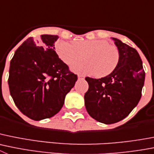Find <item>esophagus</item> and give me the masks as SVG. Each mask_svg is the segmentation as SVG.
I'll return each mask as SVG.
<instances>
[{
    "mask_svg": "<svg viewBox=\"0 0 154 154\" xmlns=\"http://www.w3.org/2000/svg\"><path fill=\"white\" fill-rule=\"evenodd\" d=\"M78 78L79 79H84L85 76L82 75H78Z\"/></svg>",
    "mask_w": 154,
    "mask_h": 154,
    "instance_id": "1",
    "label": "esophagus"
}]
</instances>
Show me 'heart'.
<instances>
[{
	"label": "heart",
	"mask_w": 154,
	"mask_h": 154,
	"mask_svg": "<svg viewBox=\"0 0 154 154\" xmlns=\"http://www.w3.org/2000/svg\"><path fill=\"white\" fill-rule=\"evenodd\" d=\"M58 56L69 66L85 60L87 63L76 65L73 69L78 72L105 77L111 74L118 66L120 53L115 45L103 39L77 40L74 43L58 41L56 43Z\"/></svg>",
	"instance_id": "1"
}]
</instances>
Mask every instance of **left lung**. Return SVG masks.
Returning a JSON list of instances; mask_svg holds the SVG:
<instances>
[{
	"mask_svg": "<svg viewBox=\"0 0 154 154\" xmlns=\"http://www.w3.org/2000/svg\"><path fill=\"white\" fill-rule=\"evenodd\" d=\"M112 39L120 53L118 66L104 78L86 77L88 90L84 96L90 116L107 125L123 120L137 106L145 79L137 51L116 38Z\"/></svg>",
	"mask_w": 154,
	"mask_h": 154,
	"instance_id": "left-lung-1",
	"label": "left lung"
}]
</instances>
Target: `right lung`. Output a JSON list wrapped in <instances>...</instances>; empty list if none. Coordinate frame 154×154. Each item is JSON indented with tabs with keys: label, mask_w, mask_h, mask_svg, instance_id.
I'll list each match as a JSON object with an SVG mask.
<instances>
[{
	"label": "right lung",
	"mask_w": 154,
	"mask_h": 154,
	"mask_svg": "<svg viewBox=\"0 0 154 154\" xmlns=\"http://www.w3.org/2000/svg\"><path fill=\"white\" fill-rule=\"evenodd\" d=\"M58 38L47 34L41 35L40 41L28 38L11 61L8 85L11 97L18 109L35 121L57 114L78 79L55 51Z\"/></svg>",
	"instance_id": "obj_1"
}]
</instances>
